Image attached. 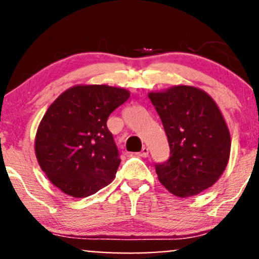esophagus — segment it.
Segmentation results:
<instances>
[{
	"mask_svg": "<svg viewBox=\"0 0 259 259\" xmlns=\"http://www.w3.org/2000/svg\"><path fill=\"white\" fill-rule=\"evenodd\" d=\"M140 156L141 157H148L149 156V149L146 146H144L140 151Z\"/></svg>",
	"mask_w": 259,
	"mask_h": 259,
	"instance_id": "obj_1",
	"label": "esophagus"
}]
</instances>
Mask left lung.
<instances>
[{
    "instance_id": "1",
    "label": "left lung",
    "mask_w": 259,
    "mask_h": 259,
    "mask_svg": "<svg viewBox=\"0 0 259 259\" xmlns=\"http://www.w3.org/2000/svg\"><path fill=\"white\" fill-rule=\"evenodd\" d=\"M170 146V157L155 165L159 181L178 197H191L217 181L228 164L231 135L216 102L192 85L148 94Z\"/></svg>"
}]
</instances>
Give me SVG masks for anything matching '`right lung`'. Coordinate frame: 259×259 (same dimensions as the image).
Segmentation results:
<instances>
[{
    "label": "right lung",
    "mask_w": 259,
    "mask_h": 259,
    "mask_svg": "<svg viewBox=\"0 0 259 259\" xmlns=\"http://www.w3.org/2000/svg\"><path fill=\"white\" fill-rule=\"evenodd\" d=\"M129 97L124 88L79 84L47 109L34 151L43 172L65 195L87 197L115 179L120 159L107 120Z\"/></svg>",
    "instance_id": "right-lung-1"
}]
</instances>
